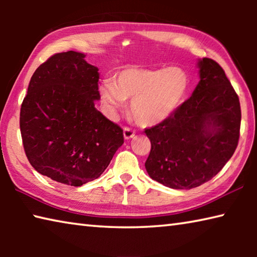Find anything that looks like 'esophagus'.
Segmentation results:
<instances>
[{
    "mask_svg": "<svg viewBox=\"0 0 257 257\" xmlns=\"http://www.w3.org/2000/svg\"><path fill=\"white\" fill-rule=\"evenodd\" d=\"M134 136H135V132L133 129H130L128 127L123 128V137H124V139H130V138H133Z\"/></svg>",
    "mask_w": 257,
    "mask_h": 257,
    "instance_id": "34e87169",
    "label": "esophagus"
}]
</instances>
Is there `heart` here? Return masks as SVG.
<instances>
[{
    "mask_svg": "<svg viewBox=\"0 0 257 257\" xmlns=\"http://www.w3.org/2000/svg\"><path fill=\"white\" fill-rule=\"evenodd\" d=\"M190 87L188 72L181 67L125 68L99 87V96L110 115L130 101V115L142 127H153L176 112Z\"/></svg>",
    "mask_w": 257,
    "mask_h": 257,
    "instance_id": "1",
    "label": "heart"
}]
</instances>
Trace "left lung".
Here are the masks:
<instances>
[{
	"label": "left lung",
	"instance_id": "obj_1",
	"mask_svg": "<svg viewBox=\"0 0 257 257\" xmlns=\"http://www.w3.org/2000/svg\"><path fill=\"white\" fill-rule=\"evenodd\" d=\"M197 68L199 81L191 96L170 118L145 130L152 144L146 171L173 189H191L211 180L238 145V95L214 60H198Z\"/></svg>",
	"mask_w": 257,
	"mask_h": 257
}]
</instances>
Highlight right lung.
<instances>
[{
	"label": "right lung",
	"instance_id": "obj_1",
	"mask_svg": "<svg viewBox=\"0 0 257 257\" xmlns=\"http://www.w3.org/2000/svg\"><path fill=\"white\" fill-rule=\"evenodd\" d=\"M68 51L41 64L29 81L20 132L35 170L79 187L97 179L123 144V132L96 107L98 68Z\"/></svg>",
	"mask_w": 257,
	"mask_h": 257
}]
</instances>
